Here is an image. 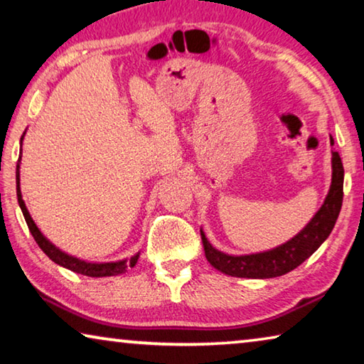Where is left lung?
Wrapping results in <instances>:
<instances>
[{"instance_id":"obj_1","label":"left lung","mask_w":364,"mask_h":364,"mask_svg":"<svg viewBox=\"0 0 364 364\" xmlns=\"http://www.w3.org/2000/svg\"><path fill=\"white\" fill-rule=\"evenodd\" d=\"M331 144L334 139L331 136ZM343 199V165L338 152H332V183L324 204L297 236L287 242L260 254L228 255L213 247L200 228L205 257L213 268L236 278L267 279L289 273L304 263L313 252H316L334 228L341 213Z\"/></svg>"}]
</instances>
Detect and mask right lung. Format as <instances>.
Segmentation results:
<instances>
[{
	"label": "right lung",
	"mask_w": 364,
	"mask_h": 364,
	"mask_svg": "<svg viewBox=\"0 0 364 364\" xmlns=\"http://www.w3.org/2000/svg\"><path fill=\"white\" fill-rule=\"evenodd\" d=\"M26 134V133H23ZM23 134L21 138V144H22V139H23ZM19 164H21V157H19V162H17V168H16V191H17V200H19V205H21V210L23 213V218L27 221V226L30 232H32L33 239L36 241V244L40 245V249L45 252V254L51 258L54 263L60 264V267H64L67 269L73 271V273H78V274H83V276H91V278H104V276H117V274H122L125 273L128 268H133L134 264H136L139 254H136L134 257L130 258V262L127 260H120V262H112V263H90V262H85V260H80L77 257H72L69 254H65L60 249H58L56 245L53 242H49L48 239L43 236V232L38 230V226L35 225L33 218L30 217V213L26 207V202L22 199V193H21V171H19Z\"/></svg>",
	"instance_id": "1"
}]
</instances>
